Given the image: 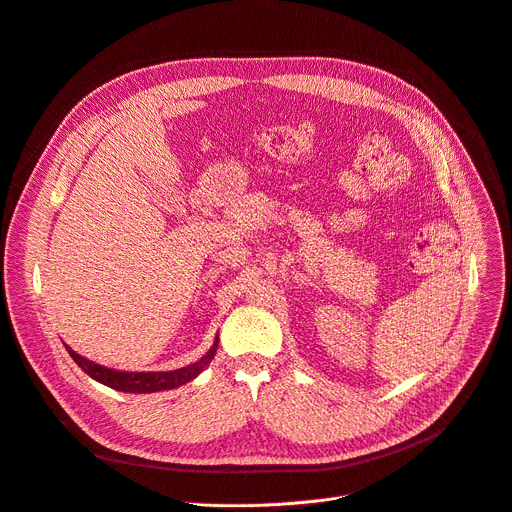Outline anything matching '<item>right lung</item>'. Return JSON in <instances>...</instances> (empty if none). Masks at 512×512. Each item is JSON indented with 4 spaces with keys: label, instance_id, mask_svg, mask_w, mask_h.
<instances>
[{
    "label": "right lung",
    "instance_id": "add662e5",
    "mask_svg": "<svg viewBox=\"0 0 512 512\" xmlns=\"http://www.w3.org/2000/svg\"><path fill=\"white\" fill-rule=\"evenodd\" d=\"M67 354H70L74 358V362L88 374V377H92L94 381L107 385L111 389H117V391H125V393H156V391H166V389H175V387H181L189 381H193L197 374L206 368L216 350H218V337L214 346L210 348V352L206 356H201L197 362L189 364V366H183V368H177V370H168V372H123V370H113V368H107V366H100V364H94L92 360L76 354L70 346H65Z\"/></svg>",
    "mask_w": 512,
    "mask_h": 512
}]
</instances>
